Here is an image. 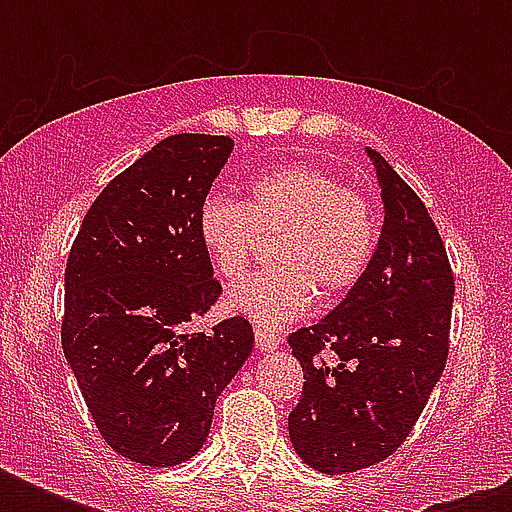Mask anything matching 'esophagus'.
I'll use <instances>...</instances> for the list:
<instances>
[{
	"mask_svg": "<svg viewBox=\"0 0 512 512\" xmlns=\"http://www.w3.org/2000/svg\"><path fill=\"white\" fill-rule=\"evenodd\" d=\"M255 340H257V350H263V353H271L281 345V337L276 332H268V329H255Z\"/></svg>",
	"mask_w": 512,
	"mask_h": 512,
	"instance_id": "34e87169",
	"label": "esophagus"
}]
</instances>
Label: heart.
<instances>
[{
    "label": "heart",
    "instance_id": "heart-1",
    "mask_svg": "<svg viewBox=\"0 0 512 512\" xmlns=\"http://www.w3.org/2000/svg\"><path fill=\"white\" fill-rule=\"evenodd\" d=\"M196 233L212 271L236 281L247 271L260 233L273 239L276 265L233 289L225 308L260 327H287L316 300L348 295L364 279L377 249V209L364 193L313 164H287L249 180L244 204L209 193Z\"/></svg>",
    "mask_w": 512,
    "mask_h": 512
}]
</instances>
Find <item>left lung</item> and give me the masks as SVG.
<instances>
[{"label":"left lung","instance_id":"obj_1","mask_svg":"<svg viewBox=\"0 0 512 512\" xmlns=\"http://www.w3.org/2000/svg\"><path fill=\"white\" fill-rule=\"evenodd\" d=\"M382 188V233L364 279L319 324L289 335L303 366L289 438L311 468L340 476L396 452L449 356L454 276L420 196L366 148ZM336 358L327 365L320 353Z\"/></svg>","mask_w":512,"mask_h":512}]
</instances>
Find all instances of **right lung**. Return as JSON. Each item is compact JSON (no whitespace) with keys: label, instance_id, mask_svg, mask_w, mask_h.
<instances>
[{"label":"right lung","instance_id":"obj_1","mask_svg":"<svg viewBox=\"0 0 512 512\" xmlns=\"http://www.w3.org/2000/svg\"><path fill=\"white\" fill-rule=\"evenodd\" d=\"M231 151L225 135L156 143L92 201L68 255L66 361L103 441L148 468L199 452L217 396L255 348L241 316L188 332L223 292L196 215Z\"/></svg>","mask_w":512,"mask_h":512}]
</instances>
